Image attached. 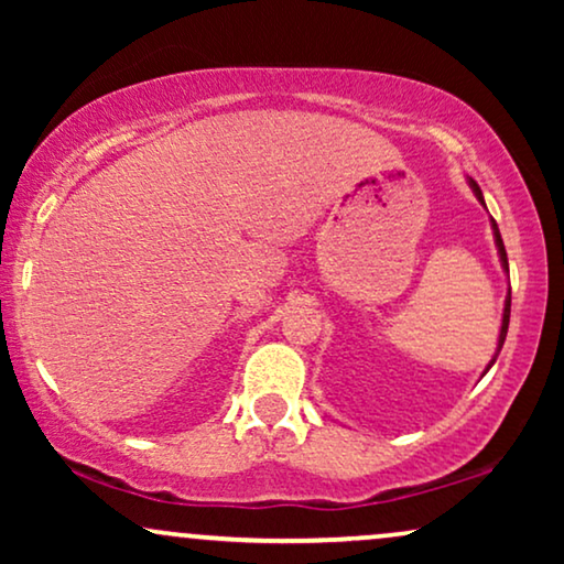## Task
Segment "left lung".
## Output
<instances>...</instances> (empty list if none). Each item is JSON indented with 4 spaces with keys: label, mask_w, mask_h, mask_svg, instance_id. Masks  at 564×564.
Segmentation results:
<instances>
[{
    "label": "left lung",
    "mask_w": 564,
    "mask_h": 564,
    "mask_svg": "<svg viewBox=\"0 0 564 564\" xmlns=\"http://www.w3.org/2000/svg\"><path fill=\"white\" fill-rule=\"evenodd\" d=\"M469 182V189L475 192V197L480 199V205L485 207V197H482V189L477 187V182L475 180H467ZM490 228H492V238H496V249H498V257H500V267H503V272L508 274V257H506V246H503V238H500V230H498V223L490 218ZM508 318H511V288H508V295H506V303H503V323H500V334H498V349H496V354H492V359H490V365L485 367V372H488V369L496 365V359H498V354H500V349H503V341H506V334H508ZM482 372V375H485Z\"/></svg>",
    "instance_id": "1"
}]
</instances>
